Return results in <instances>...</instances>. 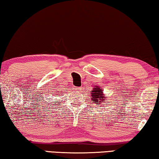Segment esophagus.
I'll return each instance as SVG.
<instances>
[{
  "label": "esophagus",
  "instance_id": "34e87169",
  "mask_svg": "<svg viewBox=\"0 0 159 159\" xmlns=\"http://www.w3.org/2000/svg\"><path fill=\"white\" fill-rule=\"evenodd\" d=\"M75 90H81L82 88L81 87H75Z\"/></svg>",
  "mask_w": 159,
  "mask_h": 159
}]
</instances>
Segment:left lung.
I'll return each mask as SVG.
<instances>
[{
	"label": "left lung",
	"instance_id": "1",
	"mask_svg": "<svg viewBox=\"0 0 159 159\" xmlns=\"http://www.w3.org/2000/svg\"><path fill=\"white\" fill-rule=\"evenodd\" d=\"M102 92L100 89V87H95V88L93 89V91H91V94H92V99L94 101H95V102H98L99 100H100L101 98H102L103 97L102 96ZM102 100H105V99H102ZM102 102L103 101H100V103H102Z\"/></svg>",
	"mask_w": 159,
	"mask_h": 159
}]
</instances>
